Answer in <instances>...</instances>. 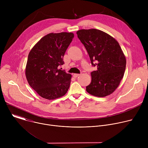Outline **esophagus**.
I'll return each instance as SVG.
<instances>
[{
  "mask_svg": "<svg viewBox=\"0 0 148 148\" xmlns=\"http://www.w3.org/2000/svg\"><path fill=\"white\" fill-rule=\"evenodd\" d=\"M79 75V74H73V77H74V78H77V77H78Z\"/></svg>",
  "mask_w": 148,
  "mask_h": 148,
  "instance_id": "obj_1",
  "label": "esophagus"
}]
</instances>
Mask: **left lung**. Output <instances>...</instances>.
<instances>
[{
  "instance_id": "8db88e82",
  "label": "left lung",
  "mask_w": 148,
  "mask_h": 148,
  "mask_svg": "<svg viewBox=\"0 0 148 148\" xmlns=\"http://www.w3.org/2000/svg\"><path fill=\"white\" fill-rule=\"evenodd\" d=\"M97 70L91 72V82L86 87L90 94L104 97L118 88L126 68V58L118 42L100 30L81 29L77 32Z\"/></svg>"
}]
</instances>
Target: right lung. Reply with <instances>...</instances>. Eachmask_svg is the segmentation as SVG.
Returning a JSON list of instances; mask_svg holds the SVG:
<instances>
[{"label": "right lung", "instance_id": "1", "mask_svg": "<svg viewBox=\"0 0 148 148\" xmlns=\"http://www.w3.org/2000/svg\"><path fill=\"white\" fill-rule=\"evenodd\" d=\"M74 33H49L42 37L29 53L25 74L29 86L43 98L64 96L70 87L71 75L59 69Z\"/></svg>", "mask_w": 148, "mask_h": 148}]
</instances>
